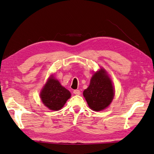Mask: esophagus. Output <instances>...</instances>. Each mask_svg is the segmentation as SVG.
<instances>
[{"mask_svg": "<svg viewBox=\"0 0 154 154\" xmlns=\"http://www.w3.org/2000/svg\"><path fill=\"white\" fill-rule=\"evenodd\" d=\"M73 93L75 94H76V95H79V94H81V91L79 90L78 89H76V90H74L73 91Z\"/></svg>", "mask_w": 154, "mask_h": 154, "instance_id": "esophagus-1", "label": "esophagus"}]
</instances>
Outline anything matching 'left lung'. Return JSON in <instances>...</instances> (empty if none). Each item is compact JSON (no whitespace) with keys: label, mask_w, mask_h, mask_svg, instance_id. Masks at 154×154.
<instances>
[{"label":"left lung","mask_w":154,"mask_h":154,"mask_svg":"<svg viewBox=\"0 0 154 154\" xmlns=\"http://www.w3.org/2000/svg\"><path fill=\"white\" fill-rule=\"evenodd\" d=\"M88 105L94 111H100L109 105L114 97V88L106 71L101 69L91 78L89 87L83 91Z\"/></svg>","instance_id":"obj_1"}]
</instances>
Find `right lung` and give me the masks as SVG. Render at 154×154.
<instances>
[{"label": "right lung", "instance_id": "obj_1", "mask_svg": "<svg viewBox=\"0 0 154 154\" xmlns=\"http://www.w3.org/2000/svg\"><path fill=\"white\" fill-rule=\"evenodd\" d=\"M70 97L69 91L61 86L60 82L54 79L53 77L48 81L40 94L42 100L45 106L52 110L61 109Z\"/></svg>", "mask_w": 154, "mask_h": 154}]
</instances>
